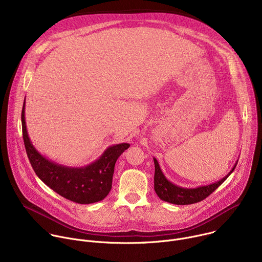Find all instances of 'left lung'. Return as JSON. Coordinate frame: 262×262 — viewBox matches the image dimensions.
Here are the masks:
<instances>
[{
	"label": "left lung",
	"instance_id": "obj_1",
	"mask_svg": "<svg viewBox=\"0 0 262 262\" xmlns=\"http://www.w3.org/2000/svg\"><path fill=\"white\" fill-rule=\"evenodd\" d=\"M154 162H155V169H156L155 191L157 195L160 197V199L172 204L186 205V204H193V203L200 202L206 197H208L212 192H214L233 172L238 161H236V163L234 164L230 172L226 176H224L222 179L215 182H212L210 184L197 186V188H183V186H180L171 182L163 173L160 167V164L156 158H154Z\"/></svg>",
	"mask_w": 262,
	"mask_h": 262
}]
</instances>
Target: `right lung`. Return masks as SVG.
I'll list each match as a JSON object with an SVG mask.
<instances>
[{
	"label": "right lung",
	"mask_w": 262,
	"mask_h": 262,
	"mask_svg": "<svg viewBox=\"0 0 262 262\" xmlns=\"http://www.w3.org/2000/svg\"><path fill=\"white\" fill-rule=\"evenodd\" d=\"M26 98L21 111L23 137L29 161L36 173L50 189L60 196L80 204L103 200L112 189L116 161L129 147L128 143L108 146L94 162L84 167H69L42 156L30 140L26 118Z\"/></svg>",
	"instance_id": "right-lung-1"
}]
</instances>
